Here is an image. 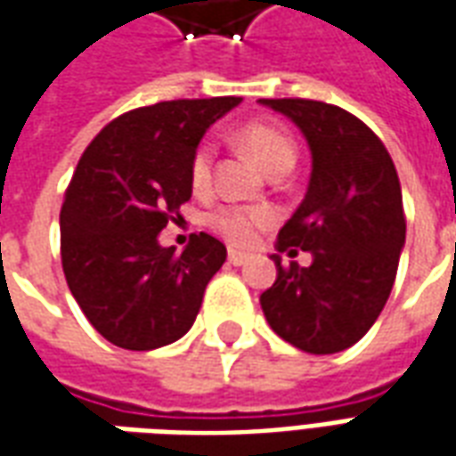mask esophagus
Masks as SVG:
<instances>
[{
    "instance_id": "1",
    "label": "esophagus",
    "mask_w": 456,
    "mask_h": 456,
    "mask_svg": "<svg viewBox=\"0 0 456 456\" xmlns=\"http://www.w3.org/2000/svg\"><path fill=\"white\" fill-rule=\"evenodd\" d=\"M248 261L247 254H241L237 248H229V264H234V266H244Z\"/></svg>"
}]
</instances>
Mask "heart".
Masks as SVG:
<instances>
[{"label": "heart", "instance_id": "heart-1", "mask_svg": "<svg viewBox=\"0 0 456 456\" xmlns=\"http://www.w3.org/2000/svg\"><path fill=\"white\" fill-rule=\"evenodd\" d=\"M239 141L264 166L268 175L283 168H293L296 163V141L276 124L251 121L239 131ZM212 160H215L212 143L208 141L200 143L190 159V183L195 190H205L209 185ZM273 222H276V212L266 205H222L209 215V227L237 247H248L258 237V232L271 227Z\"/></svg>", "mask_w": 456, "mask_h": 456}]
</instances>
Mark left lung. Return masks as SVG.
<instances>
[{
  "label": "left lung",
  "instance_id": "obj_1",
  "mask_svg": "<svg viewBox=\"0 0 456 456\" xmlns=\"http://www.w3.org/2000/svg\"><path fill=\"white\" fill-rule=\"evenodd\" d=\"M261 104L286 114L313 153L305 200L276 241L278 251H310L313 264L286 268L271 256L278 276L261 293L264 315L303 352H344L391 296L405 244L401 180L381 139L342 107L300 97Z\"/></svg>",
  "mask_w": 456,
  "mask_h": 456
}]
</instances>
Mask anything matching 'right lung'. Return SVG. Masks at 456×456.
I'll return each instance as SVG.
<instances>
[{"label": "right lung", "instance_id": "obj_1", "mask_svg": "<svg viewBox=\"0 0 456 456\" xmlns=\"http://www.w3.org/2000/svg\"><path fill=\"white\" fill-rule=\"evenodd\" d=\"M239 97L170 100L110 121L77 160L61 209L65 281L90 325L121 349L149 352L188 332L227 248L205 232L183 254L160 229L192 195L190 159Z\"/></svg>", "mask_w": 456, "mask_h": 456}]
</instances>
